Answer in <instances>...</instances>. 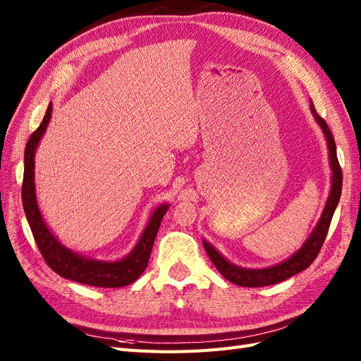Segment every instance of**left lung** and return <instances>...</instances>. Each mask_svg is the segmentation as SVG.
<instances>
[{
  "label": "left lung",
  "instance_id": "8db88e82",
  "mask_svg": "<svg viewBox=\"0 0 361 361\" xmlns=\"http://www.w3.org/2000/svg\"><path fill=\"white\" fill-rule=\"evenodd\" d=\"M310 111L316 120V123L319 125L326 141V147H329V159H330V169H331V188H330L329 199H326V203L324 206V211L319 216L318 223H316L314 228L312 231V233L301 245V248L298 251H295V253L286 260L267 268L238 267L232 264L231 260H227L212 244H209L206 239H203V247L206 250L207 256H209V259L212 260V264L215 265V268L220 271V274L224 279L235 283L238 286H244V288L269 286L286 280L295 274H298V272L304 271L305 268H309L312 265V262L316 259V256H318L319 250L325 241V236H326V232H329L333 214L336 211L338 199H341V194H342V170L337 161L336 143H334V137L331 135V130L329 129V126H326L325 120L321 118L318 113H316L312 102H310Z\"/></svg>",
  "mask_w": 361,
  "mask_h": 361
}]
</instances>
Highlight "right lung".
<instances>
[{
    "label": "right lung",
    "instance_id": "add662e5",
    "mask_svg": "<svg viewBox=\"0 0 361 361\" xmlns=\"http://www.w3.org/2000/svg\"><path fill=\"white\" fill-rule=\"evenodd\" d=\"M52 102L43 117L39 128L31 134L24 154V182H23V204L27 221L35 236L40 253L52 271L63 279L82 283L96 288H122L134 283L147 268L149 257L154 247L159 224L170 204L162 203L152 212L143 233L138 238L135 247L129 253L117 260H97L64 247L59 238L51 232L45 223L36 195L35 182V157L40 140L45 134L51 120Z\"/></svg>",
    "mask_w": 361,
    "mask_h": 361
}]
</instances>
